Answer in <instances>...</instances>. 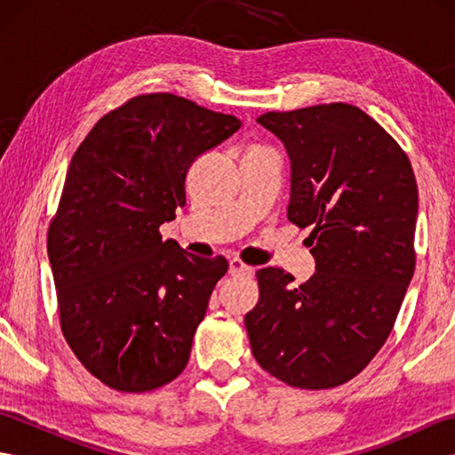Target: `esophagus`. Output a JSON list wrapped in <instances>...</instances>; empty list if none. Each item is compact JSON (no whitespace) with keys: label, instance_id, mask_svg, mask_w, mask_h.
<instances>
[{"label":"esophagus","instance_id":"obj_1","mask_svg":"<svg viewBox=\"0 0 455 455\" xmlns=\"http://www.w3.org/2000/svg\"><path fill=\"white\" fill-rule=\"evenodd\" d=\"M228 274L230 275H252L254 269L246 266L240 258H233L228 262Z\"/></svg>","mask_w":455,"mask_h":455}]
</instances>
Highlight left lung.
Wrapping results in <instances>:
<instances>
[{"instance_id":"1","label":"left lung","mask_w":455,"mask_h":455,"mask_svg":"<svg viewBox=\"0 0 455 455\" xmlns=\"http://www.w3.org/2000/svg\"><path fill=\"white\" fill-rule=\"evenodd\" d=\"M258 123L291 158L287 217L311 227L316 272L293 287L283 269H258L250 347L275 379L332 389L365 370L397 321L417 264V180L399 142L355 105L269 111Z\"/></svg>"}]
</instances>
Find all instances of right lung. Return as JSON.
<instances>
[{
	"mask_svg": "<svg viewBox=\"0 0 455 455\" xmlns=\"http://www.w3.org/2000/svg\"><path fill=\"white\" fill-rule=\"evenodd\" d=\"M240 124L142 93L105 113L72 156L46 235L58 316L76 357L115 391L148 393L186 370L228 262L183 252L160 225L186 205L193 160Z\"/></svg>",
	"mask_w": 455,
	"mask_h": 455,
	"instance_id": "right-lung-1",
	"label": "right lung"
}]
</instances>
